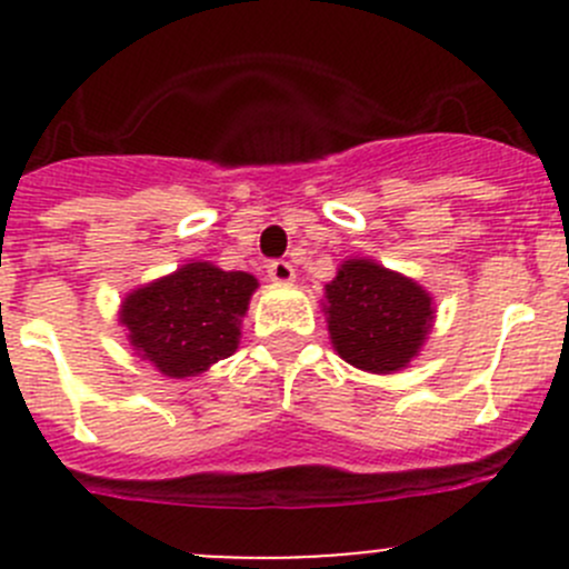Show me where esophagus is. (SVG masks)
Segmentation results:
<instances>
[{
    "mask_svg": "<svg viewBox=\"0 0 569 569\" xmlns=\"http://www.w3.org/2000/svg\"><path fill=\"white\" fill-rule=\"evenodd\" d=\"M267 274L274 283H291L295 280V267L289 261H283V258H278V261L267 263Z\"/></svg>",
    "mask_w": 569,
    "mask_h": 569,
    "instance_id": "34e87169",
    "label": "esophagus"
}]
</instances>
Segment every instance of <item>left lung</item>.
Here are the masks:
<instances>
[{"instance_id": "left-lung-1", "label": "left lung", "mask_w": 569, "mask_h": 569, "mask_svg": "<svg viewBox=\"0 0 569 569\" xmlns=\"http://www.w3.org/2000/svg\"><path fill=\"white\" fill-rule=\"evenodd\" d=\"M325 317L332 347L347 363L393 375L421 352L435 306L416 280L371 258H347L325 286Z\"/></svg>"}]
</instances>
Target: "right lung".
Listing matches in <instances>:
<instances>
[{
  "mask_svg": "<svg viewBox=\"0 0 569 569\" xmlns=\"http://www.w3.org/2000/svg\"><path fill=\"white\" fill-rule=\"evenodd\" d=\"M258 280L209 261L183 263L173 274L126 295L120 325L142 360L170 380H187L231 358L242 338Z\"/></svg>",
  "mask_w": 569,
  "mask_h": 569,
  "instance_id": "right-lung-1",
  "label": "right lung"
}]
</instances>
